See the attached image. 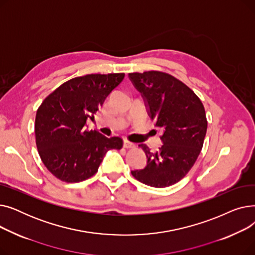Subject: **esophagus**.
Instances as JSON below:
<instances>
[{
  "mask_svg": "<svg viewBox=\"0 0 255 255\" xmlns=\"http://www.w3.org/2000/svg\"><path fill=\"white\" fill-rule=\"evenodd\" d=\"M134 146H135L134 143H132L131 141H129V140H127V139L124 140V148H126V149H131V148H134Z\"/></svg>",
  "mask_w": 255,
  "mask_h": 255,
  "instance_id": "esophagus-1",
  "label": "esophagus"
}]
</instances>
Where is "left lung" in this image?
I'll use <instances>...</instances> for the list:
<instances>
[{
	"mask_svg": "<svg viewBox=\"0 0 255 255\" xmlns=\"http://www.w3.org/2000/svg\"><path fill=\"white\" fill-rule=\"evenodd\" d=\"M129 78L155 126L163 129V144L157 152L140 144L146 166L131 173L145 185L164 188L182 180L202 151L208 127L205 107L190 88L170 74L145 71L129 73Z\"/></svg>",
	"mask_w": 255,
	"mask_h": 255,
	"instance_id": "8db88e82",
	"label": "left lung"
}]
</instances>
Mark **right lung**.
<instances>
[{"label": "right lung", "instance_id": "1", "mask_svg": "<svg viewBox=\"0 0 255 255\" xmlns=\"http://www.w3.org/2000/svg\"><path fill=\"white\" fill-rule=\"evenodd\" d=\"M124 73L88 74L61 85L43 100L36 114L35 136L42 162L67 183L85 181L98 171L106 152L123 146L121 137H106L86 129Z\"/></svg>", "mask_w": 255, "mask_h": 255}]
</instances>
